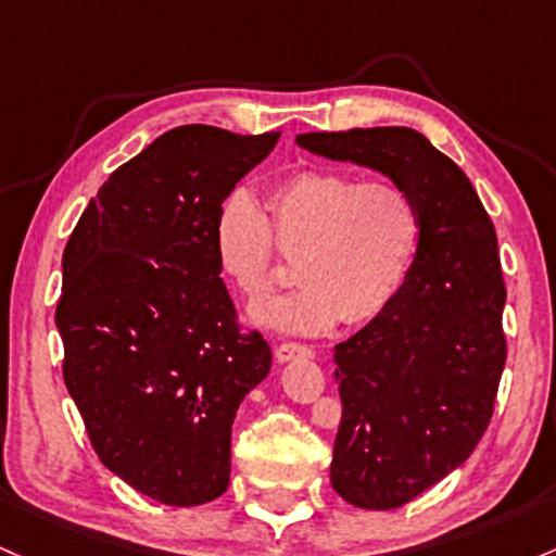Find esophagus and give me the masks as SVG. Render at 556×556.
I'll list each match as a JSON object with an SVG mask.
<instances>
[{"label":"esophagus","mask_w":556,"mask_h":556,"mask_svg":"<svg viewBox=\"0 0 556 556\" xmlns=\"http://www.w3.org/2000/svg\"><path fill=\"white\" fill-rule=\"evenodd\" d=\"M274 356H277L279 364H288V362H295V358H314V351L301 343H282L277 345Z\"/></svg>","instance_id":"1"}]
</instances>
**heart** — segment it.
<instances>
[{
    "instance_id": "heart-1",
    "label": "heart",
    "mask_w": 556,
    "mask_h": 556,
    "mask_svg": "<svg viewBox=\"0 0 556 556\" xmlns=\"http://www.w3.org/2000/svg\"><path fill=\"white\" fill-rule=\"evenodd\" d=\"M419 211L401 187L340 170H303L266 198L248 189L218 205L213 248L235 288L258 303L271 285V240L298 255V290L253 311L264 327L290 334L329 332L340 319L364 325L395 301L419 245Z\"/></svg>"
}]
</instances>
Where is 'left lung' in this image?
I'll use <instances>...</instances> for the list:
<instances>
[{"label":"left lung","mask_w":556,"mask_h":556,"mask_svg":"<svg viewBox=\"0 0 556 556\" xmlns=\"http://www.w3.org/2000/svg\"><path fill=\"white\" fill-rule=\"evenodd\" d=\"M298 148L388 176L419 211L406 282L334 348L343 419L329 480L348 504L399 509L465 465L506 362L496 229L465 170L406 126L298 134Z\"/></svg>","instance_id":"8db88e82"}]
</instances>
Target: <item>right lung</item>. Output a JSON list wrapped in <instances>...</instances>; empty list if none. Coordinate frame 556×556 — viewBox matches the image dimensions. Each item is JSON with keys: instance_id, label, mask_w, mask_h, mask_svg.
<instances>
[{"instance_id": "obj_1", "label": "right lung", "mask_w": 556, "mask_h": 556, "mask_svg": "<svg viewBox=\"0 0 556 556\" xmlns=\"http://www.w3.org/2000/svg\"><path fill=\"white\" fill-rule=\"evenodd\" d=\"M277 139L200 124L161 134L108 176L65 245V388L102 465L161 504L227 491L231 422L271 369L266 340L235 325L213 222Z\"/></svg>"}]
</instances>
